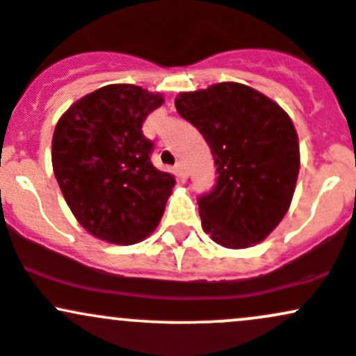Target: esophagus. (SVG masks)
<instances>
[{"label": "esophagus", "mask_w": 356, "mask_h": 356, "mask_svg": "<svg viewBox=\"0 0 356 356\" xmlns=\"http://www.w3.org/2000/svg\"><path fill=\"white\" fill-rule=\"evenodd\" d=\"M175 175H177L178 179H186V178H188V171H186L185 164L177 163V166H175Z\"/></svg>", "instance_id": "34e87169"}]
</instances>
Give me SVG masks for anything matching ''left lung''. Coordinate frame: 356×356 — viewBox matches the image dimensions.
<instances>
[{"mask_svg":"<svg viewBox=\"0 0 356 356\" xmlns=\"http://www.w3.org/2000/svg\"><path fill=\"white\" fill-rule=\"evenodd\" d=\"M175 106L207 140L217 166L216 186L198 198L204 231L231 250L261 243L296 192L300 151L292 118L254 88L232 81L179 93Z\"/></svg>","mask_w":356,"mask_h":356,"instance_id":"obj_1","label":"left lung"}]
</instances>
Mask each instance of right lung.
Returning a JSON list of instances; mask_svg holds the SVG:
<instances>
[{
    "label": "right lung",
    "mask_w": 356,
    "mask_h": 356,
    "mask_svg": "<svg viewBox=\"0 0 356 356\" xmlns=\"http://www.w3.org/2000/svg\"><path fill=\"white\" fill-rule=\"evenodd\" d=\"M164 103L136 85H106L74 102L56 125L52 168L64 200L95 238L146 239L161 220L175 177L152 166L143 124Z\"/></svg>",
    "instance_id": "right-lung-1"
}]
</instances>
